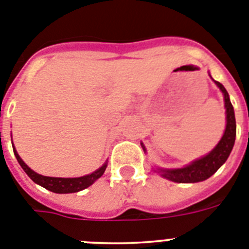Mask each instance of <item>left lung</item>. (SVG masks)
Instances as JSON below:
<instances>
[{
  "label": "left lung",
  "instance_id": "left-lung-1",
  "mask_svg": "<svg viewBox=\"0 0 249 249\" xmlns=\"http://www.w3.org/2000/svg\"><path fill=\"white\" fill-rule=\"evenodd\" d=\"M210 78L214 82L219 90L223 94V100H225V109H226V129L222 138L218 141V144L206 154L205 156H201L200 159L191 161L189 165L183 167H178V169H165V167L154 166V171L158 172L161 178L166 180L172 181V182L178 183H195L201 182V181L207 180L211 178L212 175L222 166L226 160L230 156L231 151L233 149L234 140H236V118H234L233 107L231 104L230 95L225 87L219 82H216L211 74L208 73ZM141 146L146 152L144 144L141 142Z\"/></svg>",
  "mask_w": 249,
  "mask_h": 249
}]
</instances>
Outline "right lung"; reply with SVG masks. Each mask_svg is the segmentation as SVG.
Here are the masks:
<instances>
[{"label": "right lung", "instance_id": "add662e5", "mask_svg": "<svg viewBox=\"0 0 249 249\" xmlns=\"http://www.w3.org/2000/svg\"><path fill=\"white\" fill-rule=\"evenodd\" d=\"M11 140H12V139H11ZM12 147L16 159H17V161H18V163L21 165L22 169L24 170V172L30 176L31 180H32L33 182L37 183V185L44 187V189L54 192V194H73V192H79L82 191V190L87 189V187H89L90 185H93L98 178H102L105 169L108 166V160H107L99 169L95 170V171L91 172V174L86 175V176H80V178H51V176H43V175H39L36 171H33V170L31 169L28 165H26V162L19 158L18 152L16 150L15 145H12Z\"/></svg>", "mask_w": 249, "mask_h": 249}]
</instances>
